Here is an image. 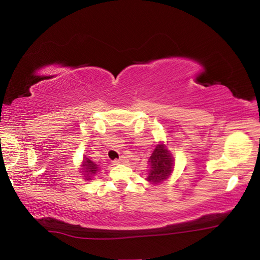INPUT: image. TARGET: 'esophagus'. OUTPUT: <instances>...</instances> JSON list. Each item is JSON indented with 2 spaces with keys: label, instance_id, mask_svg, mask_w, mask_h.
<instances>
[{
  "label": "esophagus",
  "instance_id": "1",
  "mask_svg": "<svg viewBox=\"0 0 260 260\" xmlns=\"http://www.w3.org/2000/svg\"><path fill=\"white\" fill-rule=\"evenodd\" d=\"M125 160H126V159H125V157H120L119 159H114L112 162H113L114 165H116V164H119V162H124Z\"/></svg>",
  "mask_w": 260,
  "mask_h": 260
}]
</instances>
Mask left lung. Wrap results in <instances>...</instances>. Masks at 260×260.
Here are the masks:
<instances>
[{
	"mask_svg": "<svg viewBox=\"0 0 260 260\" xmlns=\"http://www.w3.org/2000/svg\"><path fill=\"white\" fill-rule=\"evenodd\" d=\"M149 169L147 180L152 183H160L170 177L173 171V158L167 151L164 144H158L149 158Z\"/></svg>",
	"mask_w": 260,
	"mask_h": 260,
	"instance_id": "left-lung-1",
	"label": "left lung"
}]
</instances>
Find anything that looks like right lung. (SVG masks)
<instances>
[{
    "label": "right lung",
    "instance_id": "1",
    "mask_svg": "<svg viewBox=\"0 0 260 260\" xmlns=\"http://www.w3.org/2000/svg\"><path fill=\"white\" fill-rule=\"evenodd\" d=\"M99 167L98 165L93 162L91 160H89V158H85L82 162V174L85 177V180H91L93 175L95 173H98Z\"/></svg>",
    "mask_w": 260,
    "mask_h": 260
}]
</instances>
